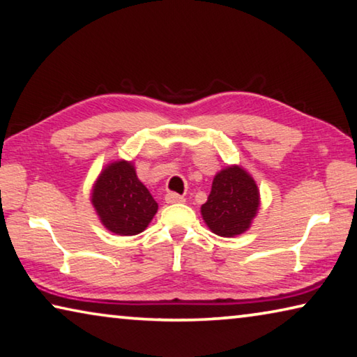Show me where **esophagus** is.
Wrapping results in <instances>:
<instances>
[{
  "label": "esophagus",
  "instance_id": "1",
  "mask_svg": "<svg viewBox=\"0 0 357 357\" xmlns=\"http://www.w3.org/2000/svg\"><path fill=\"white\" fill-rule=\"evenodd\" d=\"M165 202H167L168 204L183 203V202H184V197H181V195H178V193H174V192H168L167 195H165Z\"/></svg>",
  "mask_w": 357,
  "mask_h": 357
}]
</instances>
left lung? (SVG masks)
<instances>
[{
    "label": "left lung",
    "mask_w": 357,
    "mask_h": 357,
    "mask_svg": "<svg viewBox=\"0 0 357 357\" xmlns=\"http://www.w3.org/2000/svg\"><path fill=\"white\" fill-rule=\"evenodd\" d=\"M258 208L259 190L255 179L243 167L229 165L214 176L202 215L217 236L233 238L250 228Z\"/></svg>",
    "instance_id": "1"
}]
</instances>
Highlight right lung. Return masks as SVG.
Listing matches in <instances>:
<instances>
[{"mask_svg": "<svg viewBox=\"0 0 357 357\" xmlns=\"http://www.w3.org/2000/svg\"><path fill=\"white\" fill-rule=\"evenodd\" d=\"M91 203L102 225L119 236L142 233L159 208L128 160L112 162L100 172L93 185Z\"/></svg>", "mask_w": 357, "mask_h": 357, "instance_id": "right-lung-1", "label": "right lung"}]
</instances>
